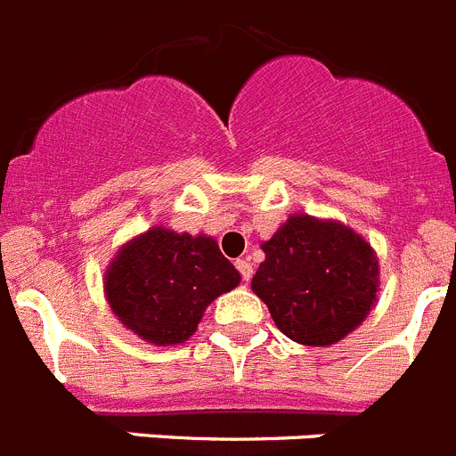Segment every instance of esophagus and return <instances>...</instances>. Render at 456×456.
<instances>
[{
  "label": "esophagus",
  "mask_w": 456,
  "mask_h": 456,
  "mask_svg": "<svg viewBox=\"0 0 456 456\" xmlns=\"http://www.w3.org/2000/svg\"><path fill=\"white\" fill-rule=\"evenodd\" d=\"M236 268L240 271V275H243V280L248 282L252 277V273H255V268H252V264L248 259H236Z\"/></svg>",
  "instance_id": "obj_1"
}]
</instances>
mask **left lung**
I'll list each match as a JSON object with an SVG mask.
<instances>
[{"label": "left lung", "instance_id": "left-lung-1", "mask_svg": "<svg viewBox=\"0 0 456 456\" xmlns=\"http://www.w3.org/2000/svg\"><path fill=\"white\" fill-rule=\"evenodd\" d=\"M261 250L266 259L252 277V291L289 339L330 346L374 310L379 256L339 220L294 213L261 240Z\"/></svg>", "mask_w": 456, "mask_h": 456}]
</instances>
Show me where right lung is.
I'll return each mask as SVG.
<instances>
[{"label": "right lung", "instance_id": "1", "mask_svg": "<svg viewBox=\"0 0 456 456\" xmlns=\"http://www.w3.org/2000/svg\"><path fill=\"white\" fill-rule=\"evenodd\" d=\"M239 282L240 273L213 236L156 224L118 248L102 291L121 326L156 346H176L195 335L206 307Z\"/></svg>", "mask_w": 456, "mask_h": 456}]
</instances>
